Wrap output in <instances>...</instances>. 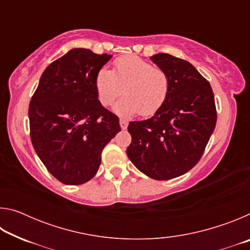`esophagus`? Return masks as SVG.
I'll return each instance as SVG.
<instances>
[{"label":"esophagus","instance_id":"34e87169","mask_svg":"<svg viewBox=\"0 0 250 250\" xmlns=\"http://www.w3.org/2000/svg\"><path fill=\"white\" fill-rule=\"evenodd\" d=\"M120 126L122 130H125L126 128H128V121L125 119H120Z\"/></svg>","mask_w":250,"mask_h":250}]
</instances>
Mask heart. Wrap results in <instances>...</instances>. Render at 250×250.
Masks as SVG:
<instances>
[{"mask_svg": "<svg viewBox=\"0 0 250 250\" xmlns=\"http://www.w3.org/2000/svg\"><path fill=\"white\" fill-rule=\"evenodd\" d=\"M95 88L100 104L110 105L121 95L124 98L115 104L120 116L138 113L147 117L162 107L170 91V77L166 70L153 67L135 55H126L113 62V69L98 70Z\"/></svg>", "mask_w": 250, "mask_h": 250, "instance_id": "1", "label": "heart"}]
</instances>
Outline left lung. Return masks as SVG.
I'll return each instance as SVG.
<instances>
[{
	"mask_svg": "<svg viewBox=\"0 0 250 250\" xmlns=\"http://www.w3.org/2000/svg\"><path fill=\"white\" fill-rule=\"evenodd\" d=\"M154 64L170 77L168 96L150 119L131 121L126 154L151 179L166 181L185 174L201 160L216 125L213 89L191 62L156 54Z\"/></svg>",
	"mask_w": 250,
	"mask_h": 250,
	"instance_id": "8db88e82",
	"label": "left lung"
}]
</instances>
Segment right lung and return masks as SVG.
I'll return each instance as SVG.
<instances>
[{"label": "right lung", "mask_w": 250, "mask_h": 250, "mask_svg": "<svg viewBox=\"0 0 250 250\" xmlns=\"http://www.w3.org/2000/svg\"><path fill=\"white\" fill-rule=\"evenodd\" d=\"M111 58L75 48L47 66L29 103V134L55 179L79 185L96 175L101 152L121 130L119 118L101 105L98 70Z\"/></svg>", "instance_id": "obj_1"}]
</instances>
